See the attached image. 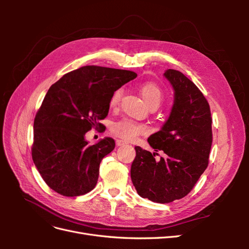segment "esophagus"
<instances>
[{"mask_svg": "<svg viewBox=\"0 0 249 249\" xmlns=\"http://www.w3.org/2000/svg\"><path fill=\"white\" fill-rule=\"evenodd\" d=\"M126 144H127V142H125V141L122 140V139H117L116 140V145L117 146H124V145H126Z\"/></svg>", "mask_w": 249, "mask_h": 249, "instance_id": "obj_1", "label": "esophagus"}]
</instances>
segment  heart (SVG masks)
Instances as JSON below:
<instances>
[{
  "mask_svg": "<svg viewBox=\"0 0 249 249\" xmlns=\"http://www.w3.org/2000/svg\"><path fill=\"white\" fill-rule=\"evenodd\" d=\"M140 92L148 106L156 105L158 107L162 101V97H163L162 90L160 89L159 86L156 85L155 83H145V84H143L140 88ZM122 94H123L122 89H117L116 91H114L110 100L111 107L117 106L120 101V97H122ZM111 132L114 134L115 136L122 138L124 140L133 141L137 137H139L140 135L147 134L149 130L145 124H139L133 119L124 118L112 124Z\"/></svg>",
  "mask_w": 249,
  "mask_h": 249,
  "instance_id": "obj_1",
  "label": "heart"
}]
</instances>
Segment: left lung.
<instances>
[{
  "instance_id": "1",
  "label": "left lung",
  "mask_w": 249,
  "mask_h": 249,
  "mask_svg": "<svg viewBox=\"0 0 249 249\" xmlns=\"http://www.w3.org/2000/svg\"><path fill=\"white\" fill-rule=\"evenodd\" d=\"M164 77L173 88L175 100L161 130L147 141L156 152L163 150L165 157L157 161V153L135 146L131 166L137 193L159 203L183 198L193 189L208 167L212 145V117L206 97L178 71H165Z\"/></svg>"
}]
</instances>
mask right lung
I'll use <instances>...</instances> for the list:
<instances>
[{
  "mask_svg": "<svg viewBox=\"0 0 249 249\" xmlns=\"http://www.w3.org/2000/svg\"><path fill=\"white\" fill-rule=\"evenodd\" d=\"M137 73L87 65L53 84L34 119L32 159L47 185L64 196L91 191L100 164L115 147L106 137L90 145L85 134L108 115L112 94Z\"/></svg>",
  "mask_w": 249,
  "mask_h": 249,
  "instance_id": "add662e5",
  "label": "right lung"
}]
</instances>
